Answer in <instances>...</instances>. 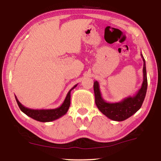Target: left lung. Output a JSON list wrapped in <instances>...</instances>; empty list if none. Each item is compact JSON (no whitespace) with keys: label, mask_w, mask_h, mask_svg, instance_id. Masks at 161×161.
Returning <instances> with one entry per match:
<instances>
[{"label":"left lung","mask_w":161,"mask_h":161,"mask_svg":"<svg viewBox=\"0 0 161 161\" xmlns=\"http://www.w3.org/2000/svg\"><path fill=\"white\" fill-rule=\"evenodd\" d=\"M141 58L143 61V83L141 87L133 96L124 98L119 102H107L103 99L99 89V84L97 81L94 82V92L95 103L97 108L103 114L113 121H122L129 118L140 109L145 99L148 81L146 76V62L142 54Z\"/></svg>","instance_id":"obj_1"}]
</instances>
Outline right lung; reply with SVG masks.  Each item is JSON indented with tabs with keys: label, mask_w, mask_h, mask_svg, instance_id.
<instances>
[{
	"label": "right lung",
	"mask_w": 161,
	"mask_h": 161,
	"mask_svg": "<svg viewBox=\"0 0 161 161\" xmlns=\"http://www.w3.org/2000/svg\"><path fill=\"white\" fill-rule=\"evenodd\" d=\"M77 84H76L68 92L66 98L62 103V104L56 108L53 109H31L28 107H24L22 103L19 102L17 99V97L15 96L16 102L20 109L27 116L31 117L36 121L40 122H50L54 121V120L60 118L64 114H66L70 106V97H71V91L74 89Z\"/></svg>",
	"instance_id": "add662e5"
}]
</instances>
